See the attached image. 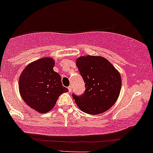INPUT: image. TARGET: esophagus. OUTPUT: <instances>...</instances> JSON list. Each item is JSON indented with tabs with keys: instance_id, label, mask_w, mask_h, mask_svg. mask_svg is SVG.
I'll list each match as a JSON object with an SVG mask.
<instances>
[{
	"instance_id": "1",
	"label": "esophagus",
	"mask_w": 153,
	"mask_h": 153,
	"mask_svg": "<svg viewBox=\"0 0 153 153\" xmlns=\"http://www.w3.org/2000/svg\"><path fill=\"white\" fill-rule=\"evenodd\" d=\"M68 90H69V92H71V91H72V86H68Z\"/></svg>"
}]
</instances>
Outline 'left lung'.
<instances>
[{
    "mask_svg": "<svg viewBox=\"0 0 153 153\" xmlns=\"http://www.w3.org/2000/svg\"><path fill=\"white\" fill-rule=\"evenodd\" d=\"M76 67L86 83L83 95L73 94L77 106L88 114L106 112L120 95L122 79L119 71L106 58L99 56H80Z\"/></svg>",
    "mask_w": 153,
    "mask_h": 153,
    "instance_id": "8db88e82",
    "label": "left lung"
}]
</instances>
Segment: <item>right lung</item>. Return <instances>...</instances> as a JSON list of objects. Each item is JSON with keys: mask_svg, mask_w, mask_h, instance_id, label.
I'll use <instances>...</instances> for the list:
<instances>
[{"mask_svg": "<svg viewBox=\"0 0 153 153\" xmlns=\"http://www.w3.org/2000/svg\"><path fill=\"white\" fill-rule=\"evenodd\" d=\"M54 60L44 57L30 63L21 73L19 91L27 105L40 113L49 112L59 96L68 91L60 74L53 70Z\"/></svg>", "mask_w": 153, "mask_h": 153, "instance_id": "1", "label": "right lung"}]
</instances>
